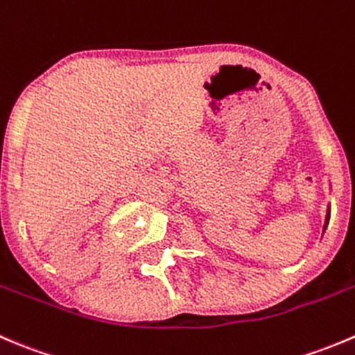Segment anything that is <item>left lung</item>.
Wrapping results in <instances>:
<instances>
[{
    "instance_id": "8db88e82",
    "label": "left lung",
    "mask_w": 355,
    "mask_h": 355,
    "mask_svg": "<svg viewBox=\"0 0 355 355\" xmlns=\"http://www.w3.org/2000/svg\"><path fill=\"white\" fill-rule=\"evenodd\" d=\"M331 186V184H329ZM329 216H331V209H329V205H328V210H326V219H324V226H322V231L326 230V227H328V223H329Z\"/></svg>"
}]
</instances>
